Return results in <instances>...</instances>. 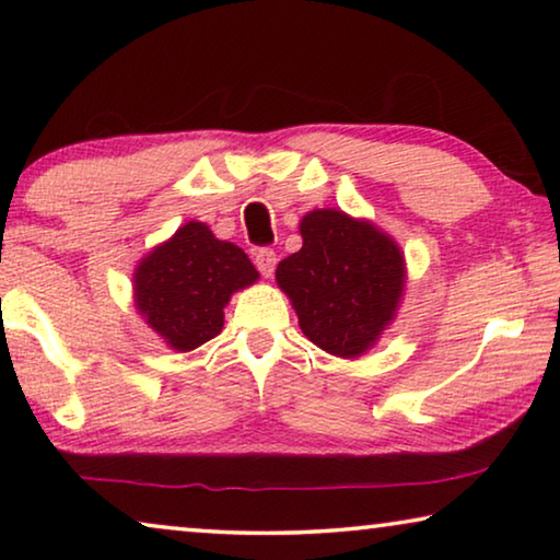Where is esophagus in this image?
<instances>
[{
  "instance_id": "esophagus-1",
  "label": "esophagus",
  "mask_w": 560,
  "mask_h": 560,
  "mask_svg": "<svg viewBox=\"0 0 560 560\" xmlns=\"http://www.w3.org/2000/svg\"><path fill=\"white\" fill-rule=\"evenodd\" d=\"M254 264H257L261 277L269 279L273 269H277V252L269 249V246H261V249L257 252V257H254Z\"/></svg>"
}]
</instances>
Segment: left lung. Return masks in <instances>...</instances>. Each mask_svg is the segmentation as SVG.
<instances>
[{
    "instance_id": "left-lung-1",
    "label": "left lung",
    "mask_w": 560,
    "mask_h": 560,
    "mask_svg": "<svg viewBox=\"0 0 560 560\" xmlns=\"http://www.w3.org/2000/svg\"><path fill=\"white\" fill-rule=\"evenodd\" d=\"M303 246L279 261L277 281L303 336L338 358L371 348L402 296L405 261L390 236L338 210L301 220Z\"/></svg>"
}]
</instances>
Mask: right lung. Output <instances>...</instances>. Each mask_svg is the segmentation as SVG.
<instances>
[{
  "label": "right lung",
  "mask_w": 560,
  "mask_h": 560,
  "mask_svg": "<svg viewBox=\"0 0 560 560\" xmlns=\"http://www.w3.org/2000/svg\"><path fill=\"white\" fill-rule=\"evenodd\" d=\"M257 279L240 246L220 242L202 222H187L140 261L136 303L150 328L185 353L220 334L226 301Z\"/></svg>",
  "instance_id": "1"
}]
</instances>
